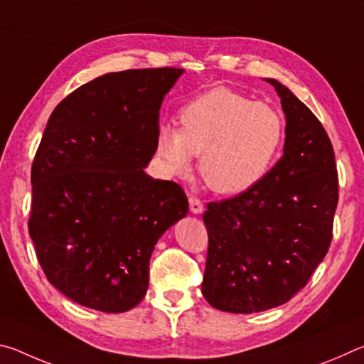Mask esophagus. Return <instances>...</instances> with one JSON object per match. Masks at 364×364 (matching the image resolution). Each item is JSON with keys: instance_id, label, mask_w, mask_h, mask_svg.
<instances>
[{"instance_id": "1", "label": "esophagus", "mask_w": 364, "mask_h": 364, "mask_svg": "<svg viewBox=\"0 0 364 364\" xmlns=\"http://www.w3.org/2000/svg\"><path fill=\"white\" fill-rule=\"evenodd\" d=\"M189 210L193 212L194 215H200L204 212V204H202L200 199H197V197L191 196L189 197Z\"/></svg>"}]
</instances>
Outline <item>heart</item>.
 Masks as SVG:
<instances>
[{"label": "heart", "instance_id": "1", "mask_svg": "<svg viewBox=\"0 0 364 364\" xmlns=\"http://www.w3.org/2000/svg\"><path fill=\"white\" fill-rule=\"evenodd\" d=\"M181 128L159 127L156 149L171 175L199 170L218 194H239L268 173L284 138L278 110L228 88H215L181 109Z\"/></svg>", "mask_w": 364, "mask_h": 364}]
</instances>
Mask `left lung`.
Listing matches in <instances>:
<instances>
[{
    "instance_id": "left-lung-1",
    "label": "left lung",
    "mask_w": 364,
    "mask_h": 364,
    "mask_svg": "<svg viewBox=\"0 0 364 364\" xmlns=\"http://www.w3.org/2000/svg\"><path fill=\"white\" fill-rule=\"evenodd\" d=\"M286 115L284 151L255 186L210 202L202 294L213 308L257 313L291 300L323 262L338 200L336 157L315 114L267 78Z\"/></svg>"
}]
</instances>
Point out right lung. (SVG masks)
I'll use <instances>...</instances> for the list:
<instances>
[{
	"label": "right lung",
	"instance_id": "right-lung-1",
	"mask_svg": "<svg viewBox=\"0 0 364 364\" xmlns=\"http://www.w3.org/2000/svg\"><path fill=\"white\" fill-rule=\"evenodd\" d=\"M183 72L106 73L49 117L32 165L28 232L48 281L78 305L136 306L154 245L186 217L183 189L144 171L157 151L160 106Z\"/></svg>",
	"mask_w": 364,
	"mask_h": 364
}]
</instances>
